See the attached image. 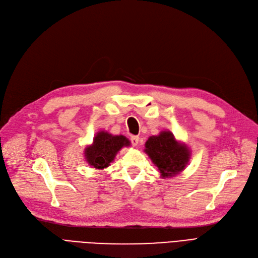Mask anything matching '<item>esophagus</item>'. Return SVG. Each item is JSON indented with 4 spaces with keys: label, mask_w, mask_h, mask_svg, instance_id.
<instances>
[{
    "label": "esophagus",
    "mask_w": 258,
    "mask_h": 258,
    "mask_svg": "<svg viewBox=\"0 0 258 258\" xmlns=\"http://www.w3.org/2000/svg\"><path fill=\"white\" fill-rule=\"evenodd\" d=\"M131 142L134 146H137L139 143V137L138 136H132L131 137Z\"/></svg>",
    "instance_id": "34e87169"
}]
</instances>
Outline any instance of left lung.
<instances>
[{"label":"left lung","instance_id":"obj_1","mask_svg":"<svg viewBox=\"0 0 258 258\" xmlns=\"http://www.w3.org/2000/svg\"><path fill=\"white\" fill-rule=\"evenodd\" d=\"M144 152L158 167L162 178H170L182 172L190 159L189 147L174 138L169 131H162L145 142Z\"/></svg>","mask_w":258,"mask_h":258}]
</instances>
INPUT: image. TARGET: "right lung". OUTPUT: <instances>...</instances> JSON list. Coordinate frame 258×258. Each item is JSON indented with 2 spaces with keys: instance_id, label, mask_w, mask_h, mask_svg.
I'll return each mask as SVG.
<instances>
[{
  "instance_id": "1",
  "label": "right lung",
  "mask_w": 258,
  "mask_h": 258,
  "mask_svg": "<svg viewBox=\"0 0 258 258\" xmlns=\"http://www.w3.org/2000/svg\"><path fill=\"white\" fill-rule=\"evenodd\" d=\"M130 145L131 141L122 135L114 136L101 131L95 135L93 143L85 148V158L90 166L102 170L110 166L122 147Z\"/></svg>"
}]
</instances>
